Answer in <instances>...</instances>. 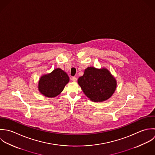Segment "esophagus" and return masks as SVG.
I'll list each match as a JSON object with an SVG mask.
<instances>
[{"mask_svg": "<svg viewBox=\"0 0 155 155\" xmlns=\"http://www.w3.org/2000/svg\"><path fill=\"white\" fill-rule=\"evenodd\" d=\"M72 80L74 82H76V81H77V78L76 77H72Z\"/></svg>", "mask_w": 155, "mask_h": 155, "instance_id": "esophagus-1", "label": "esophagus"}]
</instances>
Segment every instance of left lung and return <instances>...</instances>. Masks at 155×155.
Masks as SVG:
<instances>
[{"mask_svg": "<svg viewBox=\"0 0 155 155\" xmlns=\"http://www.w3.org/2000/svg\"><path fill=\"white\" fill-rule=\"evenodd\" d=\"M78 83L86 96L93 102H103L110 98L117 87V81L105 68L87 67Z\"/></svg>", "mask_w": 155, "mask_h": 155, "instance_id": "8db88e82", "label": "left lung"}]
</instances>
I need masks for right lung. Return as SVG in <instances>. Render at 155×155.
I'll use <instances>...</instances> for the list:
<instances>
[{
	"label": "right lung",
	"instance_id": "1",
	"mask_svg": "<svg viewBox=\"0 0 155 155\" xmlns=\"http://www.w3.org/2000/svg\"><path fill=\"white\" fill-rule=\"evenodd\" d=\"M69 81L68 74L61 68H56L41 77L38 81V91L44 96L54 97L62 92Z\"/></svg>",
	"mask_w": 155,
	"mask_h": 155
}]
</instances>
